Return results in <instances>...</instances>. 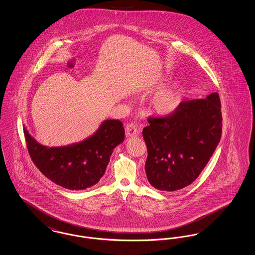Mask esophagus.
Returning a JSON list of instances; mask_svg holds the SVG:
<instances>
[{"label": "esophagus", "instance_id": "1", "mask_svg": "<svg viewBox=\"0 0 255 255\" xmlns=\"http://www.w3.org/2000/svg\"><path fill=\"white\" fill-rule=\"evenodd\" d=\"M125 130H126L127 136H130V137L135 136V135H137V134H139V133H140V130L137 128V126L135 124H133V123L127 124Z\"/></svg>", "mask_w": 255, "mask_h": 255}]
</instances>
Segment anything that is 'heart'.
<instances>
[{"instance_id":"obj_1","label":"heart","mask_w":255,"mask_h":255,"mask_svg":"<svg viewBox=\"0 0 255 255\" xmlns=\"http://www.w3.org/2000/svg\"><path fill=\"white\" fill-rule=\"evenodd\" d=\"M164 86L163 81H157L140 88L141 93H149L161 89ZM182 103V95L178 87L169 86L158 91L149 102L150 110L158 116L167 117L179 109Z\"/></svg>"}]
</instances>
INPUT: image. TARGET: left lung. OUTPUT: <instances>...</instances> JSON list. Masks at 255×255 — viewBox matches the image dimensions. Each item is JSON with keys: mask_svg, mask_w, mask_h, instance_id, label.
Returning <instances> with one entry per match:
<instances>
[{"mask_svg": "<svg viewBox=\"0 0 255 255\" xmlns=\"http://www.w3.org/2000/svg\"><path fill=\"white\" fill-rule=\"evenodd\" d=\"M222 121L218 93L183 101L168 117L149 119L142 131L149 183L160 191H176L194 182L220 142Z\"/></svg>", "mask_w": 255, "mask_h": 255, "instance_id": "1", "label": "left lung"}]
</instances>
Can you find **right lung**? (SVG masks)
Here are the masks:
<instances>
[{
    "label": "right lung",
    "mask_w": 255,
    "mask_h": 255,
    "mask_svg": "<svg viewBox=\"0 0 255 255\" xmlns=\"http://www.w3.org/2000/svg\"><path fill=\"white\" fill-rule=\"evenodd\" d=\"M30 158L51 182L70 190H84L103 177L114 149L124 141L122 122L106 120L82 141L49 147L40 144L24 126Z\"/></svg>",
    "instance_id": "1"
}]
</instances>
